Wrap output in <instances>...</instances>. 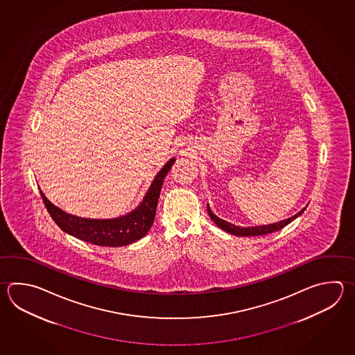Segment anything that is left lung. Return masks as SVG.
<instances>
[{
  "mask_svg": "<svg viewBox=\"0 0 355 355\" xmlns=\"http://www.w3.org/2000/svg\"><path fill=\"white\" fill-rule=\"evenodd\" d=\"M304 209H306V207H304ZM304 210L300 211V212L296 214L295 216L290 217V218H286V220L279 221V223H275V224L270 225H263V226H253V227H240V226H236V225L230 224V223L225 221L223 218L217 217L216 215H214L209 206H207V212H209V215H210L211 218L214 220V223H215L220 229H223L224 232L232 234V235H236V236H259V235H266V234H270V232L281 230V229L284 227L286 225L290 224V223H292L296 217L300 216V215L304 212Z\"/></svg>",
  "mask_w": 355,
  "mask_h": 355,
  "instance_id": "1",
  "label": "left lung"
}]
</instances>
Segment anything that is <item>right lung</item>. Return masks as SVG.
<instances>
[{
  "label": "right lung",
  "mask_w": 355,
  "mask_h": 355,
  "mask_svg": "<svg viewBox=\"0 0 355 355\" xmlns=\"http://www.w3.org/2000/svg\"><path fill=\"white\" fill-rule=\"evenodd\" d=\"M174 160L175 159L166 162V166H163L159 173L157 174L150 189L144 197V201L138 209L119 218L92 220V218L73 216L69 214H65L57 206H54L44 196L42 191H40V195L54 223L67 234L94 245H129L131 243H135L139 239H141L152 227L160 189L163 186L164 177L171 169Z\"/></svg>",
  "instance_id": "obj_1"
}]
</instances>
